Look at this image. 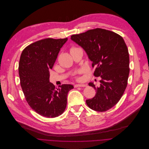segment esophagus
<instances>
[{
  "instance_id": "34e87169",
  "label": "esophagus",
  "mask_w": 149,
  "mask_h": 149,
  "mask_svg": "<svg viewBox=\"0 0 149 149\" xmlns=\"http://www.w3.org/2000/svg\"><path fill=\"white\" fill-rule=\"evenodd\" d=\"M74 87H86V84H74Z\"/></svg>"
}]
</instances>
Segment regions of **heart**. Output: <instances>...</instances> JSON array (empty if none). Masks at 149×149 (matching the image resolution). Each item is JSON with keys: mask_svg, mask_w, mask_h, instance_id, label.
I'll return each mask as SVG.
<instances>
[{"mask_svg": "<svg viewBox=\"0 0 149 149\" xmlns=\"http://www.w3.org/2000/svg\"><path fill=\"white\" fill-rule=\"evenodd\" d=\"M80 72H81V71H80ZM76 79H77V80H80V78H79V77H76Z\"/></svg>", "mask_w": 149, "mask_h": 149, "instance_id": "1", "label": "heart"}]
</instances>
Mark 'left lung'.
<instances>
[{"instance_id":"1","label":"left lung","mask_w":149,"mask_h":149,"mask_svg":"<svg viewBox=\"0 0 149 149\" xmlns=\"http://www.w3.org/2000/svg\"><path fill=\"white\" fill-rule=\"evenodd\" d=\"M71 39L86 52L95 68L94 76L100 77V86L88 85L96 90L87 105L97 111H105L115 106L123 96L127 85L129 54L123 38L108 30L96 28L80 34Z\"/></svg>"}]
</instances>
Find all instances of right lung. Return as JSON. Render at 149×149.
I'll return each instance as SVG.
<instances>
[{
  "instance_id": "right-lung-1",
  "label": "right lung",
  "mask_w": 149,
  "mask_h": 149,
  "mask_svg": "<svg viewBox=\"0 0 149 149\" xmlns=\"http://www.w3.org/2000/svg\"><path fill=\"white\" fill-rule=\"evenodd\" d=\"M68 38H47L26 47L20 56L19 74L25 99L31 107L39 114L47 118L61 115L67 105L71 84L58 86L49 82L52 69L61 48Z\"/></svg>"
}]
</instances>
